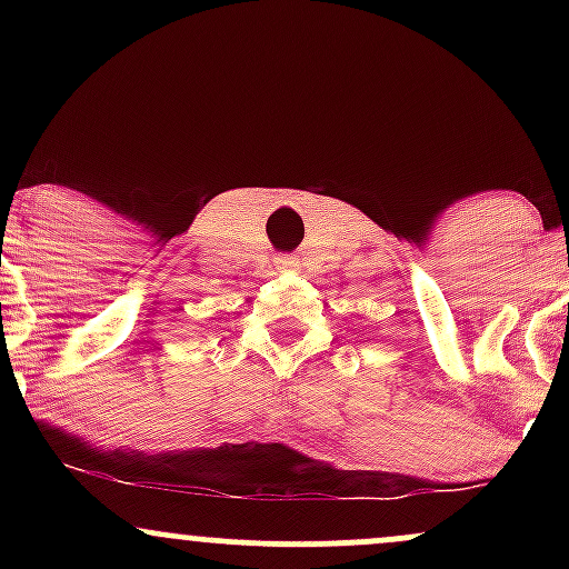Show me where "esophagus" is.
I'll return each instance as SVG.
<instances>
[{"instance_id": "34e87169", "label": "esophagus", "mask_w": 569, "mask_h": 569, "mask_svg": "<svg viewBox=\"0 0 569 569\" xmlns=\"http://www.w3.org/2000/svg\"><path fill=\"white\" fill-rule=\"evenodd\" d=\"M299 262L293 257H278V270H297Z\"/></svg>"}]
</instances>
